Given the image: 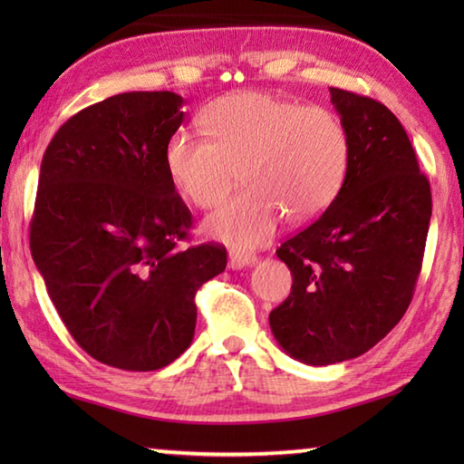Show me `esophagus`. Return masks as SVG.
<instances>
[{"instance_id":"34e87169","label":"esophagus","mask_w":464,"mask_h":464,"mask_svg":"<svg viewBox=\"0 0 464 464\" xmlns=\"http://www.w3.org/2000/svg\"><path fill=\"white\" fill-rule=\"evenodd\" d=\"M257 262L256 254H247V251H231L229 254V268L239 270L246 268V266H254Z\"/></svg>"}]
</instances>
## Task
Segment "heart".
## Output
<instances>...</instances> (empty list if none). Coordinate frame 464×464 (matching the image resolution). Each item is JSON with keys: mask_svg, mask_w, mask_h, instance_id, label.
<instances>
[{"mask_svg": "<svg viewBox=\"0 0 464 464\" xmlns=\"http://www.w3.org/2000/svg\"><path fill=\"white\" fill-rule=\"evenodd\" d=\"M204 135L178 130L163 161L178 192L215 208L235 184L246 188L204 221L208 237L249 249L268 243L282 218L304 225L340 194L350 137L334 110L298 106L264 92H237L204 108Z\"/></svg>", "mask_w": 464, "mask_h": 464, "instance_id": "1", "label": "heart"}]
</instances>
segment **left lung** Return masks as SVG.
Segmentation results:
<instances>
[{
  "mask_svg": "<svg viewBox=\"0 0 464 464\" xmlns=\"http://www.w3.org/2000/svg\"><path fill=\"white\" fill-rule=\"evenodd\" d=\"M350 137L340 194L276 256L293 288L270 313L290 358L327 366L362 356L403 317L421 270L431 192L405 129L381 102L329 88Z\"/></svg>",
  "mask_w": 464,
  "mask_h": 464,
  "instance_id": "left-lung-1",
  "label": "left lung"
}]
</instances>
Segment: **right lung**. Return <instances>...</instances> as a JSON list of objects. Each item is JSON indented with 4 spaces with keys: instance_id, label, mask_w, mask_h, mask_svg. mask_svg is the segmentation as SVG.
<instances>
[{
    "instance_id": "right-lung-1",
    "label": "right lung",
    "mask_w": 464,
    "mask_h": 464,
    "mask_svg": "<svg viewBox=\"0 0 464 464\" xmlns=\"http://www.w3.org/2000/svg\"><path fill=\"white\" fill-rule=\"evenodd\" d=\"M174 92H127L72 116L46 147L30 251L73 340L122 371L186 352L194 295L221 274L215 243L179 249L192 215L163 151L184 122Z\"/></svg>"
}]
</instances>
